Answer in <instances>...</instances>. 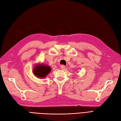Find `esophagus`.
<instances>
[{"label": "esophagus", "mask_w": 121, "mask_h": 121, "mask_svg": "<svg viewBox=\"0 0 121 121\" xmlns=\"http://www.w3.org/2000/svg\"><path fill=\"white\" fill-rule=\"evenodd\" d=\"M60 67H61V69H65V66L64 65H61Z\"/></svg>", "instance_id": "34e87169"}]
</instances>
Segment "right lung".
<instances>
[{
  "label": "right lung",
  "mask_w": 121,
  "mask_h": 121,
  "mask_svg": "<svg viewBox=\"0 0 121 121\" xmlns=\"http://www.w3.org/2000/svg\"><path fill=\"white\" fill-rule=\"evenodd\" d=\"M51 67L43 63L36 64L33 68V73L38 78H44L51 72Z\"/></svg>",
  "instance_id": "add662e5"
}]
</instances>
